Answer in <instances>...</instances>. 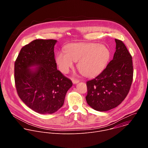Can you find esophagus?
I'll use <instances>...</instances> for the list:
<instances>
[{"mask_svg":"<svg viewBox=\"0 0 148 148\" xmlns=\"http://www.w3.org/2000/svg\"><path fill=\"white\" fill-rule=\"evenodd\" d=\"M79 82V80H76V79H72V83L74 84H76L77 83H78Z\"/></svg>","mask_w":148,"mask_h":148,"instance_id":"obj_1","label":"esophagus"}]
</instances>
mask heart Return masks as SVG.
<instances>
[{
	"mask_svg": "<svg viewBox=\"0 0 148 148\" xmlns=\"http://www.w3.org/2000/svg\"><path fill=\"white\" fill-rule=\"evenodd\" d=\"M65 52L58 53L56 62L60 71L66 73L77 62V68L85 76L92 77L100 74L110 58V52L104 45L93 42L72 43L67 45Z\"/></svg>",
	"mask_w": 148,
	"mask_h": 148,
	"instance_id": "obj_1",
	"label": "heart"
}]
</instances>
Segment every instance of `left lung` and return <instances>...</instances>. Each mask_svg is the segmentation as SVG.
Here are the masks:
<instances>
[{"label":"left lung","mask_w":148,"mask_h":148,"mask_svg":"<svg viewBox=\"0 0 148 148\" xmlns=\"http://www.w3.org/2000/svg\"><path fill=\"white\" fill-rule=\"evenodd\" d=\"M116 52L106 69L86 82V103L93 109L105 112L125 99L133 81L132 58L124 42L115 39Z\"/></svg>","instance_id":"8db88e82"}]
</instances>
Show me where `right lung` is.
Here are the masks:
<instances>
[{"label": "right lung", "instance_id": "add662e5", "mask_svg": "<svg viewBox=\"0 0 148 148\" xmlns=\"http://www.w3.org/2000/svg\"><path fill=\"white\" fill-rule=\"evenodd\" d=\"M56 42L35 40L21 48L15 62L18 94L26 106L40 114L58 111L72 86L71 80L57 69L54 53Z\"/></svg>", "mask_w": 148, "mask_h": 148}]
</instances>
